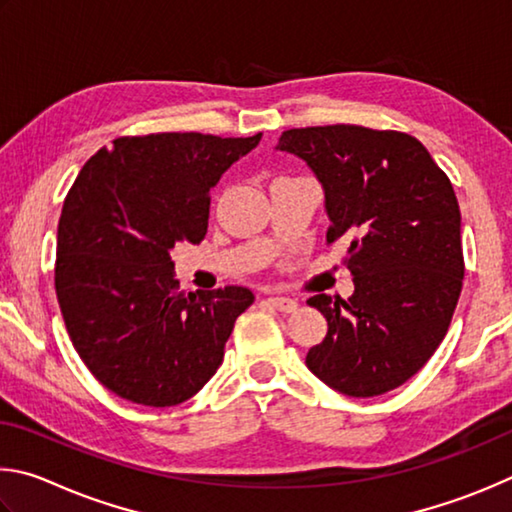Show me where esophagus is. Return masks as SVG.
Segmentation results:
<instances>
[{
	"mask_svg": "<svg viewBox=\"0 0 512 512\" xmlns=\"http://www.w3.org/2000/svg\"><path fill=\"white\" fill-rule=\"evenodd\" d=\"M265 303H267V306H272L274 310L285 312V315H290V312H294V310L299 308V303L294 301V299H290V297H267Z\"/></svg>",
	"mask_w": 512,
	"mask_h": 512,
	"instance_id": "34e87169",
	"label": "esophagus"
}]
</instances>
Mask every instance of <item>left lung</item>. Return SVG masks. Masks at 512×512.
Listing matches in <instances>:
<instances>
[{
	"mask_svg": "<svg viewBox=\"0 0 512 512\" xmlns=\"http://www.w3.org/2000/svg\"><path fill=\"white\" fill-rule=\"evenodd\" d=\"M324 186L328 245L346 238L355 292L308 303L328 321L308 369L353 398L382 396L423 369L463 288L461 211L452 182L416 137L364 125L285 130Z\"/></svg>",
	"mask_w": 512,
	"mask_h": 512,
	"instance_id": "1",
	"label": "left lung"
}]
</instances>
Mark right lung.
Listing matches in <instances>:
<instances>
[{"label": "right lung", "mask_w": 512, "mask_h": 512, "mask_svg": "<svg viewBox=\"0 0 512 512\" xmlns=\"http://www.w3.org/2000/svg\"><path fill=\"white\" fill-rule=\"evenodd\" d=\"M261 137H119L69 188L56 242L60 312L80 360L119 398L173 407L222 364L254 294L240 285L179 292L170 251L202 242L211 188Z\"/></svg>", "instance_id": "1"}]
</instances>
